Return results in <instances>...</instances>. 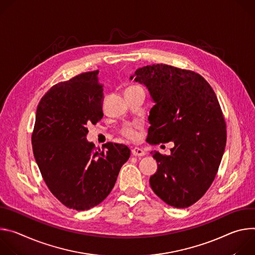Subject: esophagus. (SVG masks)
I'll return each instance as SVG.
<instances>
[{
  "mask_svg": "<svg viewBox=\"0 0 255 255\" xmlns=\"http://www.w3.org/2000/svg\"><path fill=\"white\" fill-rule=\"evenodd\" d=\"M132 154L134 156H144L145 154H146V152H145L142 148H139V147H134L132 149Z\"/></svg>",
  "mask_w": 255,
  "mask_h": 255,
  "instance_id": "1",
  "label": "esophagus"
}]
</instances>
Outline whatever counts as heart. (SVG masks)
<instances>
[{
	"label": "heart",
	"instance_id": "heart-1",
	"mask_svg": "<svg viewBox=\"0 0 255 255\" xmlns=\"http://www.w3.org/2000/svg\"><path fill=\"white\" fill-rule=\"evenodd\" d=\"M138 127H139L138 124L127 125V126H125V127L122 129L121 133H122L125 137H127V138H129V139H135V138L137 137V129H138Z\"/></svg>",
	"mask_w": 255,
	"mask_h": 255
}]
</instances>
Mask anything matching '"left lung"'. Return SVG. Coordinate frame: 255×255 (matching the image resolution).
<instances>
[{"mask_svg":"<svg viewBox=\"0 0 255 255\" xmlns=\"http://www.w3.org/2000/svg\"><path fill=\"white\" fill-rule=\"evenodd\" d=\"M133 78L146 86L155 103L146 141L174 143L170 155L150 152L157 161L150 187L167 205L188 208L211 187L225 150L220 104L209 83L192 70L152 64L138 68Z\"/></svg>","mask_w":255,"mask_h":255,"instance_id":"8db88e82","label":"left lung"}]
</instances>
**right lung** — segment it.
<instances>
[{
  "label": "right lung",
  "instance_id": "1",
  "mask_svg": "<svg viewBox=\"0 0 255 255\" xmlns=\"http://www.w3.org/2000/svg\"><path fill=\"white\" fill-rule=\"evenodd\" d=\"M99 70L54 85L40 100L32 133L36 162L52 195L65 207L89 210L111 193L130 157L124 144L88 142V124L104 116Z\"/></svg>",
  "mask_w": 255,
  "mask_h": 255
}]
</instances>
